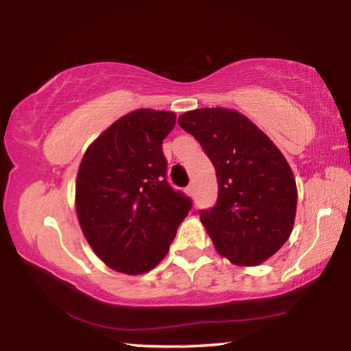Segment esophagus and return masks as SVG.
<instances>
[{
	"instance_id": "1",
	"label": "esophagus",
	"mask_w": 351,
	"mask_h": 351,
	"mask_svg": "<svg viewBox=\"0 0 351 351\" xmlns=\"http://www.w3.org/2000/svg\"><path fill=\"white\" fill-rule=\"evenodd\" d=\"M186 192H187V195H190V197H195V186H189L186 189Z\"/></svg>"
}]
</instances>
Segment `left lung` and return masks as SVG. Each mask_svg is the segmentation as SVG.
<instances>
[{
	"label": "left lung",
	"mask_w": 351,
	"mask_h": 351,
	"mask_svg": "<svg viewBox=\"0 0 351 351\" xmlns=\"http://www.w3.org/2000/svg\"><path fill=\"white\" fill-rule=\"evenodd\" d=\"M217 171L218 198L199 219L217 251L240 266L269 258L289 239L297 189L293 171L268 136L240 112L199 108L178 117Z\"/></svg>",
	"instance_id": "left-lung-1"
}]
</instances>
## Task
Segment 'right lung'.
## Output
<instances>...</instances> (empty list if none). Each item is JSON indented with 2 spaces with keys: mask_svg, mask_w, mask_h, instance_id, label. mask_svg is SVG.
<instances>
[{
  "mask_svg": "<svg viewBox=\"0 0 351 351\" xmlns=\"http://www.w3.org/2000/svg\"><path fill=\"white\" fill-rule=\"evenodd\" d=\"M175 123L171 111L136 110L106 128L83 154L77 218L97 257L123 274L153 269L192 209V199L167 181L162 141Z\"/></svg>",
  "mask_w": 351,
  "mask_h": 351,
  "instance_id": "right-lung-1",
  "label": "right lung"
}]
</instances>
